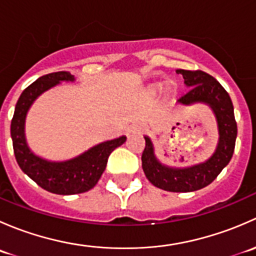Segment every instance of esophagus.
Masks as SVG:
<instances>
[{"label": "esophagus", "mask_w": 256, "mask_h": 256, "mask_svg": "<svg viewBox=\"0 0 256 256\" xmlns=\"http://www.w3.org/2000/svg\"><path fill=\"white\" fill-rule=\"evenodd\" d=\"M130 132L132 134H142L144 132V128H142V126H132L130 130Z\"/></svg>", "instance_id": "34e87169"}]
</instances>
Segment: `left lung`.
Masks as SVG:
<instances>
[{"label": "left lung", "mask_w": 256, "mask_h": 256, "mask_svg": "<svg viewBox=\"0 0 256 256\" xmlns=\"http://www.w3.org/2000/svg\"><path fill=\"white\" fill-rule=\"evenodd\" d=\"M177 73L182 74L184 82L190 88L178 102L186 105L197 102H207L216 112L219 128L218 147L204 164L190 168L174 170L162 166L157 161L151 141L144 136L146 144L141 160L144 174L154 186L168 192H193L210 184L229 164L234 154L238 128L233 102L218 80L202 70L177 69Z\"/></svg>", "instance_id": "1"}]
</instances>
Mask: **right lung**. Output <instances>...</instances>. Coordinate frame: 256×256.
<instances>
[{
    "label": "right lung",
    "instance_id": "obj_1",
    "mask_svg": "<svg viewBox=\"0 0 256 256\" xmlns=\"http://www.w3.org/2000/svg\"><path fill=\"white\" fill-rule=\"evenodd\" d=\"M62 80H74L69 72L47 74L20 94L11 121V138L18 166L43 190L56 194H76L88 192L102 177L110 154L126 141L125 136L94 146L76 158L66 162H48L34 156L28 148L24 138V118L30 104L38 95L54 86Z\"/></svg>",
    "mask_w": 256,
    "mask_h": 256
}]
</instances>
